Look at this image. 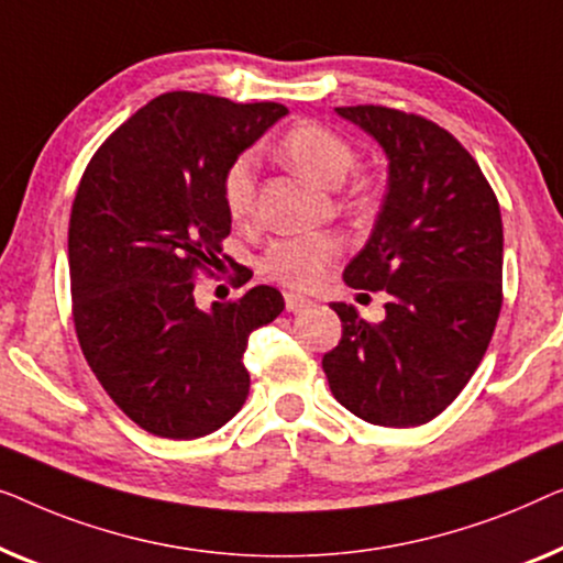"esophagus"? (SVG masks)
Wrapping results in <instances>:
<instances>
[{
	"label": "esophagus",
	"instance_id": "obj_1",
	"mask_svg": "<svg viewBox=\"0 0 563 563\" xmlns=\"http://www.w3.org/2000/svg\"><path fill=\"white\" fill-rule=\"evenodd\" d=\"M313 300L306 298V296H298V292H285V308H288L290 313H298L303 311V308L311 306Z\"/></svg>",
	"mask_w": 563,
	"mask_h": 563
}]
</instances>
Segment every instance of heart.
<instances>
[{
	"label": "heart",
	"instance_id": "obj_1",
	"mask_svg": "<svg viewBox=\"0 0 563 563\" xmlns=\"http://www.w3.org/2000/svg\"><path fill=\"white\" fill-rule=\"evenodd\" d=\"M278 155L290 168L321 186H339L357 165V150L352 142L321 122L292 124L278 142ZM221 196L234 221L255 213V165L250 155H240L229 165L221 180ZM336 255L339 242L329 234L285 236L263 252L260 271L290 288H313L327 278Z\"/></svg>",
	"mask_w": 563,
	"mask_h": 563
}]
</instances>
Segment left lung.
<instances>
[{
    "mask_svg": "<svg viewBox=\"0 0 563 563\" xmlns=\"http://www.w3.org/2000/svg\"><path fill=\"white\" fill-rule=\"evenodd\" d=\"M336 112L369 132L390 161L385 203L344 280L390 298L379 323L331 303L342 339L321 364L346 410L385 429H410L454 402L495 334L500 203L470 150L437 122L379 104Z\"/></svg>",
    "mask_w": 563,
    "mask_h": 563,
    "instance_id": "1",
    "label": "left lung"
}]
</instances>
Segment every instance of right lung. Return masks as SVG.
<instances>
[{
  "mask_svg": "<svg viewBox=\"0 0 563 563\" xmlns=\"http://www.w3.org/2000/svg\"><path fill=\"white\" fill-rule=\"evenodd\" d=\"M288 112L275 101L168 91L109 134L86 165L68 221L74 327L122 413L153 437L199 439L244 406L250 334L285 308L257 285L199 311L232 232L221 180Z\"/></svg>",
  "mask_w": 563,
  "mask_h": 563,
  "instance_id": "1",
  "label": "right lung"
}]
</instances>
